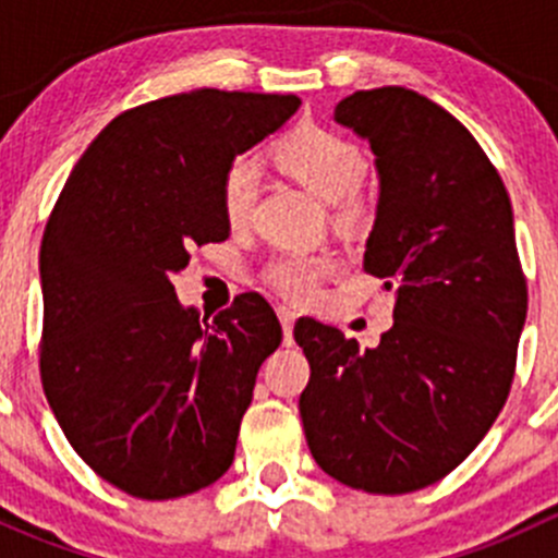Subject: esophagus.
Wrapping results in <instances>:
<instances>
[{"mask_svg": "<svg viewBox=\"0 0 558 558\" xmlns=\"http://www.w3.org/2000/svg\"><path fill=\"white\" fill-rule=\"evenodd\" d=\"M278 318H280V326H283L286 345H291V331H294V320H296V313L291 311V307L280 305V307H278Z\"/></svg>", "mask_w": 558, "mask_h": 558, "instance_id": "34e87169", "label": "esophagus"}]
</instances>
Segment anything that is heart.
<instances>
[{
  "mask_svg": "<svg viewBox=\"0 0 558 558\" xmlns=\"http://www.w3.org/2000/svg\"><path fill=\"white\" fill-rule=\"evenodd\" d=\"M278 170L294 178L302 189L342 213L356 205V183L364 172V154L353 140L324 126H296L272 148ZM256 194V172L238 159L221 178V210L232 227H243ZM335 269L329 253H283L267 264V280L291 300H305Z\"/></svg>",
  "mask_w": 558,
  "mask_h": 558,
  "instance_id": "1",
  "label": "heart"
}]
</instances>
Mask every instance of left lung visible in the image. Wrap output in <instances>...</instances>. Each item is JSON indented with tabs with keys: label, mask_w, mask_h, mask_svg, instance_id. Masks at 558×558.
<instances>
[{
	"label": "left lung",
	"mask_w": 558,
	"mask_h": 558,
	"mask_svg": "<svg viewBox=\"0 0 558 558\" xmlns=\"http://www.w3.org/2000/svg\"><path fill=\"white\" fill-rule=\"evenodd\" d=\"M335 121L375 154L364 269L393 291V326L367 351L313 318L294 326L311 362L302 426L335 481L418 492L475 451L510 393L526 320L513 207L477 140L410 88L351 94Z\"/></svg>",
	"instance_id": "8db88e82"
}]
</instances>
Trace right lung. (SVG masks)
Segmentation results:
<instances>
[{"label": "right lung", "mask_w": 558, "mask_h": 558, "mask_svg": "<svg viewBox=\"0 0 558 558\" xmlns=\"http://www.w3.org/2000/svg\"><path fill=\"white\" fill-rule=\"evenodd\" d=\"M294 94L196 88L121 112L66 178L39 247L45 397L107 483L172 499L229 470L258 367L280 345L258 294L199 318L172 275L223 243L221 178L278 132Z\"/></svg>", "instance_id": "1"}]
</instances>
